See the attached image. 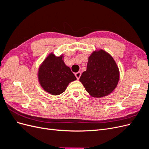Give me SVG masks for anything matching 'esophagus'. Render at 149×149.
Wrapping results in <instances>:
<instances>
[{"mask_svg":"<svg viewBox=\"0 0 149 149\" xmlns=\"http://www.w3.org/2000/svg\"><path fill=\"white\" fill-rule=\"evenodd\" d=\"M81 72L80 71H78V72H77V73H75V76L76 77V78H77L78 79L80 78V76H81Z\"/></svg>","mask_w":149,"mask_h":149,"instance_id":"obj_1","label":"esophagus"}]
</instances>
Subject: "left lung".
Instances as JSON below:
<instances>
[{
	"mask_svg": "<svg viewBox=\"0 0 149 149\" xmlns=\"http://www.w3.org/2000/svg\"><path fill=\"white\" fill-rule=\"evenodd\" d=\"M119 79V69L112 57L100 50L89 57L86 71L79 78L86 91L94 97L110 94L116 88Z\"/></svg>",
	"mask_w": 149,
	"mask_h": 149,
	"instance_id": "left-lung-1",
	"label": "left lung"
}]
</instances>
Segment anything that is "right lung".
Segmentation results:
<instances>
[{"instance_id":"1","label":"right lung","mask_w":149,"mask_h":149,"mask_svg":"<svg viewBox=\"0 0 149 149\" xmlns=\"http://www.w3.org/2000/svg\"><path fill=\"white\" fill-rule=\"evenodd\" d=\"M62 56L49 55L40 66L38 71L40 83L45 91L53 95L63 93L69 83L76 79L71 69L66 66Z\"/></svg>"}]
</instances>
